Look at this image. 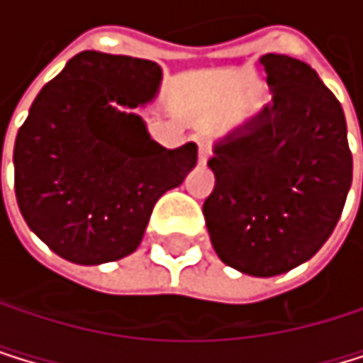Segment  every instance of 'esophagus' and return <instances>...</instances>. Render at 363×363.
I'll list each match as a JSON object with an SVG mask.
<instances>
[{
    "label": "esophagus",
    "mask_w": 363,
    "mask_h": 363,
    "mask_svg": "<svg viewBox=\"0 0 363 363\" xmlns=\"http://www.w3.org/2000/svg\"><path fill=\"white\" fill-rule=\"evenodd\" d=\"M211 155H213V145H211V141L200 139V141H198V161H200V163H206L208 159H211Z\"/></svg>",
    "instance_id": "obj_1"
}]
</instances>
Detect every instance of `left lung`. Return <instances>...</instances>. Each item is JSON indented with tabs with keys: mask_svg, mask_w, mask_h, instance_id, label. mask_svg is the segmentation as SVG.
<instances>
[{
	"mask_svg": "<svg viewBox=\"0 0 363 363\" xmlns=\"http://www.w3.org/2000/svg\"><path fill=\"white\" fill-rule=\"evenodd\" d=\"M261 65L272 102L216 143L208 159L216 187L202 213L226 266L274 277L329 240L351 189L353 157L344 111L313 69L285 54L261 56Z\"/></svg>",
	"mask_w": 363,
	"mask_h": 363,
	"instance_id": "1",
	"label": "left lung"
}]
</instances>
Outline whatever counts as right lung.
Listing matches in <instances>:
<instances>
[{
    "label": "right lung",
    "mask_w": 363,
    "mask_h": 363,
    "mask_svg": "<svg viewBox=\"0 0 363 363\" xmlns=\"http://www.w3.org/2000/svg\"><path fill=\"white\" fill-rule=\"evenodd\" d=\"M159 84L152 60L80 52L32 102L15 141V194L58 257L100 266L135 252L157 200L196 165V143L167 150L117 108L150 102Z\"/></svg>",
    "instance_id": "right-lung-1"
}]
</instances>
